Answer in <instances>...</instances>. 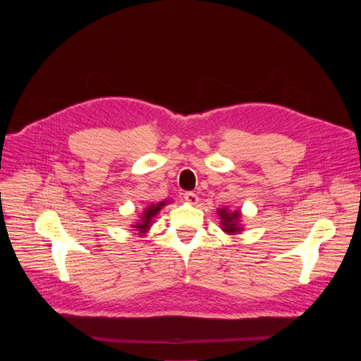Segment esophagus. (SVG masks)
Wrapping results in <instances>:
<instances>
[{"mask_svg": "<svg viewBox=\"0 0 361 361\" xmlns=\"http://www.w3.org/2000/svg\"><path fill=\"white\" fill-rule=\"evenodd\" d=\"M184 198H185V201L190 202V204H197V202H198V197H197V194L192 192V191H187V192L184 194Z\"/></svg>", "mask_w": 361, "mask_h": 361, "instance_id": "obj_1", "label": "esophagus"}]
</instances>
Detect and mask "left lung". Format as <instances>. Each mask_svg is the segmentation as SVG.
Instances as JSON below:
<instances>
[{"instance_id": "obj_1", "label": "left lung", "mask_w": 361, "mask_h": 361, "mask_svg": "<svg viewBox=\"0 0 361 361\" xmlns=\"http://www.w3.org/2000/svg\"><path fill=\"white\" fill-rule=\"evenodd\" d=\"M219 214L221 217V224H223V230L226 233H237L241 231V227L238 224V219H240V213L234 212V213H228L226 209L224 210H219Z\"/></svg>"}]
</instances>
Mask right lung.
I'll list each match as a JSON object with an SVG mask.
<instances>
[{"instance_id":"right-lung-1","label":"right lung","mask_w":361,"mask_h":361,"mask_svg":"<svg viewBox=\"0 0 361 361\" xmlns=\"http://www.w3.org/2000/svg\"><path fill=\"white\" fill-rule=\"evenodd\" d=\"M163 205H166V202H159V204H151L149 207L142 213L141 216V223L133 226L134 228H138L140 233H145L152 221V217H156V214L161 210Z\"/></svg>"}]
</instances>
